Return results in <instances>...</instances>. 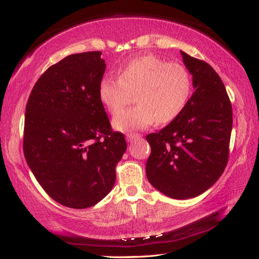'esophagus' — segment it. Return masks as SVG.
Returning a JSON list of instances; mask_svg holds the SVG:
<instances>
[{
  "instance_id": "obj_1",
  "label": "esophagus",
  "mask_w": 259,
  "mask_h": 259,
  "mask_svg": "<svg viewBox=\"0 0 259 259\" xmlns=\"http://www.w3.org/2000/svg\"><path fill=\"white\" fill-rule=\"evenodd\" d=\"M140 137H142V135L136 134V133H134V134H126V140H128V143H131V142H133V140L137 139V138H140Z\"/></svg>"
}]
</instances>
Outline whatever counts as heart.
<instances>
[{
	"label": "heart",
	"mask_w": 259,
	"mask_h": 259,
	"mask_svg": "<svg viewBox=\"0 0 259 259\" xmlns=\"http://www.w3.org/2000/svg\"><path fill=\"white\" fill-rule=\"evenodd\" d=\"M191 93V77L185 65L168 63L148 54L131 60L119 71V78L104 77L98 98L111 114H117L136 94L138 105L113 120L114 129H145L154 122L166 124L185 110Z\"/></svg>",
	"instance_id": "heart-1"
}]
</instances>
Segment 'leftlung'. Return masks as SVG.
Listing matches in <instances>:
<instances>
[{
	"label": "left lung",
	"mask_w": 259,
	"mask_h": 259,
	"mask_svg": "<svg viewBox=\"0 0 259 259\" xmlns=\"http://www.w3.org/2000/svg\"><path fill=\"white\" fill-rule=\"evenodd\" d=\"M180 52L195 92L177 119L146 137L152 148L146 176L165 196L188 199L209 189L227 166L232 106L215 70Z\"/></svg>",
	"instance_id": "1"
}]
</instances>
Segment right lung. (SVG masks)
Returning <instances> with one entry per match:
<instances>
[{"instance_id":"obj_1","label":"right lung","mask_w":259,"mask_h":259,"mask_svg":"<svg viewBox=\"0 0 259 259\" xmlns=\"http://www.w3.org/2000/svg\"><path fill=\"white\" fill-rule=\"evenodd\" d=\"M102 52L69 55L41 74L26 105L23 154L51 198L87 208L112 190L126 149L98 98Z\"/></svg>"}]
</instances>
